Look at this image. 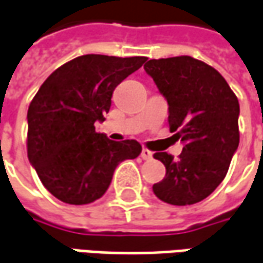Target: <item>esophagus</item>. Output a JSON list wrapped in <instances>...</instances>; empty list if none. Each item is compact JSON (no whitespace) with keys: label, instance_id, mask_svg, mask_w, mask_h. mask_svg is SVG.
<instances>
[{"label":"esophagus","instance_id":"esophagus-1","mask_svg":"<svg viewBox=\"0 0 263 263\" xmlns=\"http://www.w3.org/2000/svg\"><path fill=\"white\" fill-rule=\"evenodd\" d=\"M141 158H142V160H151V158H153V153L144 148V149L141 151Z\"/></svg>","mask_w":263,"mask_h":263}]
</instances>
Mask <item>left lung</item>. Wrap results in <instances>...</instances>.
I'll use <instances>...</instances> for the list:
<instances>
[{"mask_svg": "<svg viewBox=\"0 0 263 263\" xmlns=\"http://www.w3.org/2000/svg\"><path fill=\"white\" fill-rule=\"evenodd\" d=\"M144 69L168 103L170 131L183 142L178 160L154 154L165 177L153 192L174 206L199 203L223 181L239 146L236 95L219 71L190 56L153 59Z\"/></svg>", "mask_w": 263, "mask_h": 263, "instance_id": "obj_1", "label": "left lung"}]
</instances>
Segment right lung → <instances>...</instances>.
I'll use <instances>...</instances> for the list:
<instances>
[{
    "mask_svg": "<svg viewBox=\"0 0 263 263\" xmlns=\"http://www.w3.org/2000/svg\"><path fill=\"white\" fill-rule=\"evenodd\" d=\"M146 57L85 54L64 63L28 106L27 154L43 185L67 204L101 199L119 162L137 158L135 139L117 142L95 131L110 109L115 87Z\"/></svg>",
    "mask_w": 263,
    "mask_h": 263,
    "instance_id": "right-lung-1",
    "label": "right lung"
}]
</instances>
